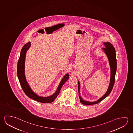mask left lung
Returning a JSON list of instances; mask_svg holds the SVG:
<instances>
[{
	"label": "left lung",
	"instance_id": "obj_1",
	"mask_svg": "<svg viewBox=\"0 0 133 133\" xmlns=\"http://www.w3.org/2000/svg\"><path fill=\"white\" fill-rule=\"evenodd\" d=\"M104 44L105 45V48H103V49L108 57L110 69H111V77H110V82L109 87L106 93H105L102 97H101L100 98H99L98 100L94 102H89V101L84 100L83 99V98L81 97L80 91V84L79 82L78 81V91L79 93V99H80V102L84 105H94L100 102L109 95L114 85L115 78V74L116 72L117 69V61L115 50L113 45L110 42H104Z\"/></svg>",
	"mask_w": 133,
	"mask_h": 133
}]
</instances>
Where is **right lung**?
I'll return each mask as SVG.
<instances>
[{"instance_id":"obj_1","label":"right lung","mask_w":133,"mask_h":133,"mask_svg":"<svg viewBox=\"0 0 133 133\" xmlns=\"http://www.w3.org/2000/svg\"><path fill=\"white\" fill-rule=\"evenodd\" d=\"M30 42H28V43H26L22 47L21 52L20 56L19 58V61L18 62L17 65V75L19 78V83L21 84V85L23 90L24 92L29 98L39 102L43 103L52 102L54 101L56 98L60 93L61 88L66 82L67 81L68 79H69V74H66L63 77L60 83L59 84L56 92L53 95L45 97L37 95L31 89L30 87L29 86L26 80V77L25 75V63L26 53L30 47Z\"/></svg>"}]
</instances>
